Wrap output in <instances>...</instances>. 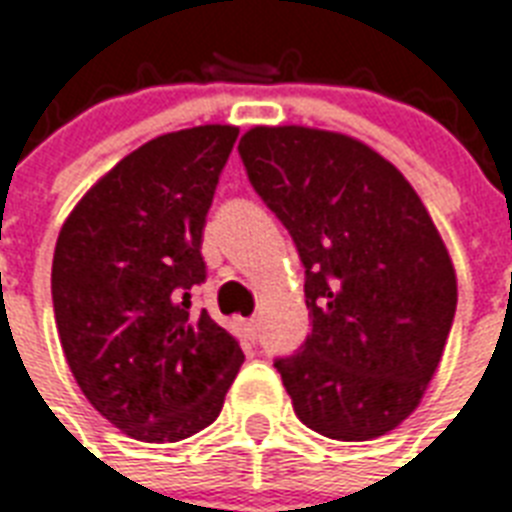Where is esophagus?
Segmentation results:
<instances>
[{
    "label": "esophagus",
    "mask_w": 512,
    "mask_h": 512,
    "mask_svg": "<svg viewBox=\"0 0 512 512\" xmlns=\"http://www.w3.org/2000/svg\"><path fill=\"white\" fill-rule=\"evenodd\" d=\"M257 332H260V319L252 316V319L244 321V335H247L249 340H257Z\"/></svg>",
    "instance_id": "obj_1"
}]
</instances>
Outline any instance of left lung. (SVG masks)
I'll list each match as a JSON object with an SVG mask.
<instances>
[{
    "instance_id": "obj_1",
    "label": "left lung",
    "mask_w": 512,
    "mask_h": 512,
    "mask_svg": "<svg viewBox=\"0 0 512 512\" xmlns=\"http://www.w3.org/2000/svg\"><path fill=\"white\" fill-rule=\"evenodd\" d=\"M239 154L305 268L311 332L273 361L295 414L335 441L385 436L417 409L452 329L457 276L441 233L361 140L252 127Z\"/></svg>"
}]
</instances>
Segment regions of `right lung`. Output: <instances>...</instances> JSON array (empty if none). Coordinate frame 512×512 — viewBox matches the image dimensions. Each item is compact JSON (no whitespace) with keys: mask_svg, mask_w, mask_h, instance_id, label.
Returning a JSON list of instances; mask_svg holds the SVG:
<instances>
[{"mask_svg":"<svg viewBox=\"0 0 512 512\" xmlns=\"http://www.w3.org/2000/svg\"><path fill=\"white\" fill-rule=\"evenodd\" d=\"M239 130L167 132L124 156L60 228L52 308L79 388L111 425L172 444L217 420L244 353L193 311L201 233Z\"/></svg>","mask_w":512,"mask_h":512,"instance_id":"right-lung-1","label":"right lung"}]
</instances>
